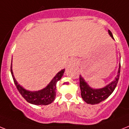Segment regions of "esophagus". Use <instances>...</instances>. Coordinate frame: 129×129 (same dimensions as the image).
<instances>
[{
	"label": "esophagus",
	"mask_w": 129,
	"mask_h": 129,
	"mask_svg": "<svg viewBox=\"0 0 129 129\" xmlns=\"http://www.w3.org/2000/svg\"><path fill=\"white\" fill-rule=\"evenodd\" d=\"M69 63H70V65H75L76 64L77 61H76V59H71V60H70Z\"/></svg>",
	"instance_id": "1"
}]
</instances>
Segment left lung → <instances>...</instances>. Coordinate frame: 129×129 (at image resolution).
Here are the masks:
<instances>
[{
  "instance_id": "obj_1",
  "label": "left lung",
  "mask_w": 129,
  "mask_h": 129,
  "mask_svg": "<svg viewBox=\"0 0 129 129\" xmlns=\"http://www.w3.org/2000/svg\"><path fill=\"white\" fill-rule=\"evenodd\" d=\"M108 32L109 35L114 40L111 32L109 30H108ZM120 70H121V63H119L118 74L115 80L101 89L91 88L81 75H79V87L81 89V97L83 99V101L88 104L95 105L98 104L101 101L105 100L107 98H108L111 94L113 92L117 86L120 75Z\"/></svg>"
}]
</instances>
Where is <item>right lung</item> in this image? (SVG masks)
<instances>
[{
	"mask_svg": "<svg viewBox=\"0 0 129 129\" xmlns=\"http://www.w3.org/2000/svg\"><path fill=\"white\" fill-rule=\"evenodd\" d=\"M10 72H11L14 82L16 86V88L18 90L21 95L26 100L27 102L30 103L31 104L36 105H47L52 103L55 99V93H56L55 92L56 83L59 80H60L63 75L65 69L58 72L45 88L38 91H31L25 89L24 87L20 86V84L18 83L13 75V72L12 70V63H11V66H10Z\"/></svg>",
	"mask_w": 129,
	"mask_h": 129,
	"instance_id": "add662e5",
	"label": "right lung"
}]
</instances>
